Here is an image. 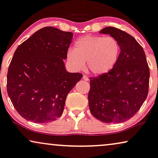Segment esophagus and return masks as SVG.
I'll return each mask as SVG.
<instances>
[{"label":"esophagus","instance_id":"esophagus-1","mask_svg":"<svg viewBox=\"0 0 158 158\" xmlns=\"http://www.w3.org/2000/svg\"><path fill=\"white\" fill-rule=\"evenodd\" d=\"M82 79L84 81H89V78L87 77V76H86V75H83V77H82Z\"/></svg>","mask_w":158,"mask_h":158}]
</instances>
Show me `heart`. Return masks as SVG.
<instances>
[{
  "mask_svg": "<svg viewBox=\"0 0 158 158\" xmlns=\"http://www.w3.org/2000/svg\"><path fill=\"white\" fill-rule=\"evenodd\" d=\"M120 54V46L111 36L87 35L74 42L73 49L67 52V60L76 70L86 67L96 75L109 72L114 67Z\"/></svg>",
  "mask_w": 158,
  "mask_h": 158,
  "instance_id": "1",
  "label": "heart"
}]
</instances>
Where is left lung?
Wrapping results in <instances>:
<instances>
[{
	"instance_id": "obj_1",
	"label": "left lung",
	"mask_w": 158,
	"mask_h": 158,
	"mask_svg": "<svg viewBox=\"0 0 158 158\" xmlns=\"http://www.w3.org/2000/svg\"><path fill=\"white\" fill-rule=\"evenodd\" d=\"M99 33L117 39L120 54L111 71L89 78V110L103 123H122L133 117L147 98L149 83L148 63L142 47L126 32L106 27Z\"/></svg>"
}]
</instances>
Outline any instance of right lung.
<instances>
[{
    "label": "right lung",
    "mask_w": 158,
    "mask_h": 158,
    "mask_svg": "<svg viewBox=\"0 0 158 158\" xmlns=\"http://www.w3.org/2000/svg\"><path fill=\"white\" fill-rule=\"evenodd\" d=\"M73 33L39 30L16 49L8 69L7 93L24 119L47 123L60 117L67 95L82 77L66 71L63 60Z\"/></svg>",
    "instance_id": "1"
}]
</instances>
